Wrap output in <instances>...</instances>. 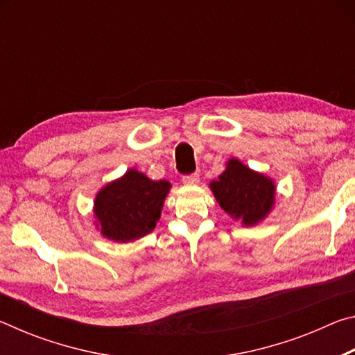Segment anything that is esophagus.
<instances>
[{
  "label": "esophagus",
  "instance_id": "esophagus-1",
  "mask_svg": "<svg viewBox=\"0 0 355 355\" xmlns=\"http://www.w3.org/2000/svg\"><path fill=\"white\" fill-rule=\"evenodd\" d=\"M183 183L184 184H197L199 183V173H188V175H183Z\"/></svg>",
  "mask_w": 355,
  "mask_h": 355
}]
</instances>
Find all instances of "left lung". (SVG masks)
Masks as SVG:
<instances>
[{"instance_id":"1","label":"left lung","mask_w":355,"mask_h":355,"mask_svg":"<svg viewBox=\"0 0 355 355\" xmlns=\"http://www.w3.org/2000/svg\"><path fill=\"white\" fill-rule=\"evenodd\" d=\"M209 186L220 208L244 225L260 222L274 203L272 180L250 171L238 159L228 161L225 172Z\"/></svg>"}]
</instances>
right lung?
Listing matches in <instances>:
<instances>
[{"label": "right lung", "instance_id": "add662e5", "mask_svg": "<svg viewBox=\"0 0 355 355\" xmlns=\"http://www.w3.org/2000/svg\"><path fill=\"white\" fill-rule=\"evenodd\" d=\"M171 183L153 182L135 169L101 189L95 197V216L101 233L114 241H133L148 235L161 218Z\"/></svg>", "mask_w": 355, "mask_h": 355}]
</instances>
